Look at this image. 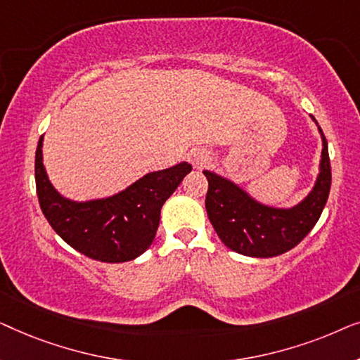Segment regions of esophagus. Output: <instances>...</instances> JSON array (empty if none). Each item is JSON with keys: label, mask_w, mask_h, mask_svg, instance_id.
<instances>
[{"label": "esophagus", "mask_w": 360, "mask_h": 360, "mask_svg": "<svg viewBox=\"0 0 360 360\" xmlns=\"http://www.w3.org/2000/svg\"><path fill=\"white\" fill-rule=\"evenodd\" d=\"M186 159H188V162L195 167V169H200V167H203L206 162L210 160V152L205 149H193L190 150Z\"/></svg>", "instance_id": "34e87169"}]
</instances>
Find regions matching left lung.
Returning <instances> with one entry per match:
<instances>
[{"label": "left lung", "instance_id": "left-lung-1", "mask_svg": "<svg viewBox=\"0 0 360 360\" xmlns=\"http://www.w3.org/2000/svg\"><path fill=\"white\" fill-rule=\"evenodd\" d=\"M311 120L316 122L313 116ZM318 131L323 141L319 174L311 191L292 208L260 203L234 181L203 170L208 179L206 213L226 248L249 257H275L307 238L318 223L331 188L328 142L319 126Z\"/></svg>", "mask_w": 360, "mask_h": 360}]
</instances>
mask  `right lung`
<instances>
[{
    "label": "right lung",
    "mask_w": 360,
    "mask_h": 360,
    "mask_svg": "<svg viewBox=\"0 0 360 360\" xmlns=\"http://www.w3.org/2000/svg\"><path fill=\"white\" fill-rule=\"evenodd\" d=\"M42 142L44 136L36 150V188L42 213L68 245L100 262H127L144 254L155 238L162 205L191 172L188 162H180L170 169L149 172L112 196L73 201L58 193L49 180Z\"/></svg>",
    "instance_id": "1"
}]
</instances>
